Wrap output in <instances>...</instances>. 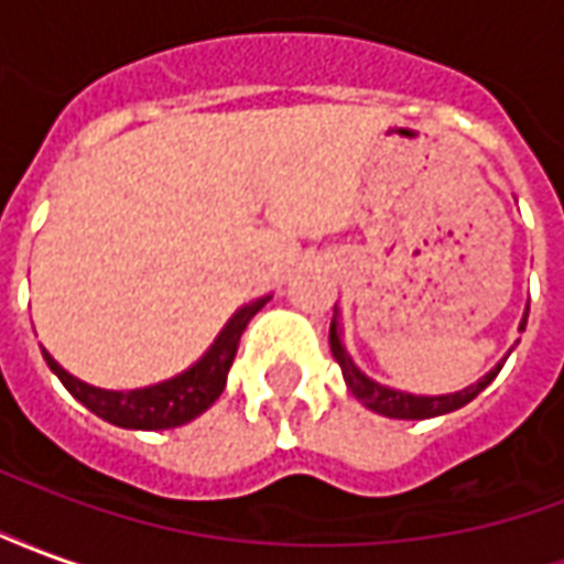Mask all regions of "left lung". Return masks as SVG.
<instances>
[{
	"instance_id": "1",
	"label": "left lung",
	"mask_w": 564,
	"mask_h": 564,
	"mask_svg": "<svg viewBox=\"0 0 564 564\" xmlns=\"http://www.w3.org/2000/svg\"><path fill=\"white\" fill-rule=\"evenodd\" d=\"M520 329H525V319H522ZM329 344H332V356L338 359V366L344 371V380L347 387L354 392L359 402H366L371 411H378L383 416H392V420H429V416H441L449 414V411H459L462 404H468L471 399H477L480 392L496 380V375L501 371V366H496V371H489L480 383H474L468 390L453 392V395H411V392H399L383 387L378 380H371L366 371H359L356 362L350 359V354L344 350L341 338H338V329L332 323L329 332Z\"/></svg>"
}]
</instances>
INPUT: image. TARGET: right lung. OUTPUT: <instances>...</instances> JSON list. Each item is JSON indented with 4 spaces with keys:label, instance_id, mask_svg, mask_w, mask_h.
Masks as SVG:
<instances>
[{
    "label": "right lung",
    "instance_id": "1",
    "mask_svg": "<svg viewBox=\"0 0 564 564\" xmlns=\"http://www.w3.org/2000/svg\"><path fill=\"white\" fill-rule=\"evenodd\" d=\"M265 302L269 299H257V302L241 307L226 323L220 338L214 341V347L198 359L196 366L184 371V375H177V378L165 380V383L148 387V390H99V387H90L84 380L72 378L66 368L54 362V356L47 354V350H44V359H47V366H51L56 378L63 380V387L80 404H87L93 414L102 416L108 423L123 425V429H174V425L196 420L202 411H208L210 404L220 399L226 378H229V368H232V359L238 354V341H241L250 317Z\"/></svg>",
    "mask_w": 564,
    "mask_h": 564
}]
</instances>
